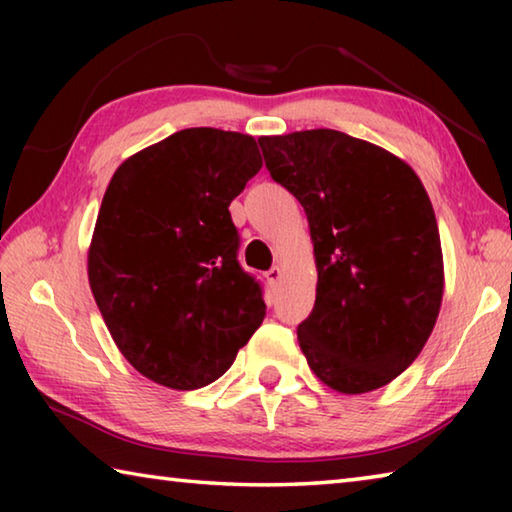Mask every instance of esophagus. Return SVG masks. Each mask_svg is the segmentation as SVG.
<instances>
[{
	"label": "esophagus",
	"mask_w": 512,
	"mask_h": 512,
	"mask_svg": "<svg viewBox=\"0 0 512 512\" xmlns=\"http://www.w3.org/2000/svg\"><path fill=\"white\" fill-rule=\"evenodd\" d=\"M280 277H282V268H280V266H273L271 271L266 273V280L271 282V284H277V282H280Z\"/></svg>",
	"instance_id": "34e87169"
}]
</instances>
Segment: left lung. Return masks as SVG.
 <instances>
[{"mask_svg":"<svg viewBox=\"0 0 512 512\" xmlns=\"http://www.w3.org/2000/svg\"><path fill=\"white\" fill-rule=\"evenodd\" d=\"M275 183L305 207L318 268L300 350L329 388L386 386L418 359L443 302V250L404 160L341 131L259 137Z\"/></svg>","mask_w":512,"mask_h":512,"instance_id":"1","label":"left lung"}]
</instances>
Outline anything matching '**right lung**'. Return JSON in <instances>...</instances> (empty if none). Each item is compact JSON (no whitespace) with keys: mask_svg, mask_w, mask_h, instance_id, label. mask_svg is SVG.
Returning a JSON list of instances; mask_svg holds the SVG:
<instances>
[{"mask_svg":"<svg viewBox=\"0 0 512 512\" xmlns=\"http://www.w3.org/2000/svg\"><path fill=\"white\" fill-rule=\"evenodd\" d=\"M259 169L250 135L185 128L128 158L103 194L90 289L121 354L155 384H212L262 325L264 289L239 264L228 210Z\"/></svg>","mask_w":512,"mask_h":512,"instance_id":"right-lung-1","label":"right lung"}]
</instances>
